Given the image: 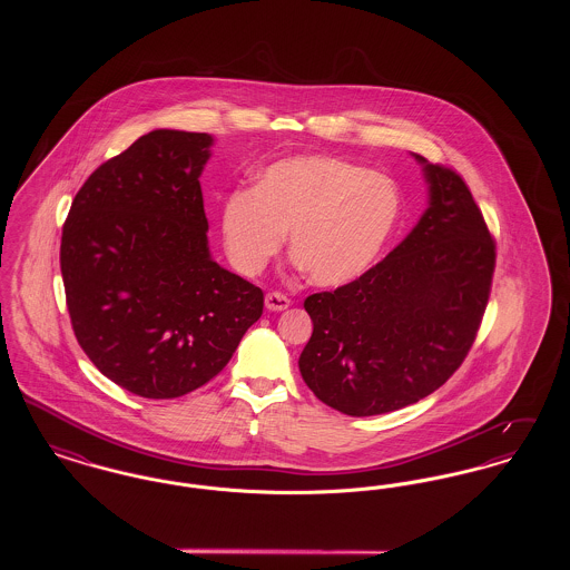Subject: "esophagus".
Segmentation results:
<instances>
[{"mask_svg":"<svg viewBox=\"0 0 570 570\" xmlns=\"http://www.w3.org/2000/svg\"><path fill=\"white\" fill-rule=\"evenodd\" d=\"M265 305H267L269 312H282V309H286L291 305V298L282 295V293H269L265 297Z\"/></svg>","mask_w":570,"mask_h":570,"instance_id":"34e87169","label":"esophagus"}]
</instances>
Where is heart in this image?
Masks as SVG:
<instances>
[{"label":"heart","instance_id":"1","mask_svg":"<svg viewBox=\"0 0 570 570\" xmlns=\"http://www.w3.org/2000/svg\"><path fill=\"white\" fill-rule=\"evenodd\" d=\"M393 179L356 164L305 154L261 173L254 190L233 191L222 207L230 263L263 272L291 230V254L309 282L342 286L367 272L400 219Z\"/></svg>","mask_w":570,"mask_h":570}]
</instances>
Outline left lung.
<instances>
[{"instance_id": "8db88e82", "label": "left lung", "mask_w": 570, "mask_h": 570, "mask_svg": "<svg viewBox=\"0 0 570 570\" xmlns=\"http://www.w3.org/2000/svg\"><path fill=\"white\" fill-rule=\"evenodd\" d=\"M425 164L430 207L353 282L305 298L314 331L298 370L348 416L416 404L460 370L488 307L495 239L458 170Z\"/></svg>"}]
</instances>
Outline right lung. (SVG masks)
Wrapping results in <instances>:
<instances>
[{"label": "right lung", "instance_id": "add662e5", "mask_svg": "<svg viewBox=\"0 0 570 570\" xmlns=\"http://www.w3.org/2000/svg\"><path fill=\"white\" fill-rule=\"evenodd\" d=\"M212 142L181 130L140 136L87 177L61 228L77 342L147 400L207 384L263 314V291L209 256L198 177Z\"/></svg>", "mask_w": 570, "mask_h": 570}]
</instances>
